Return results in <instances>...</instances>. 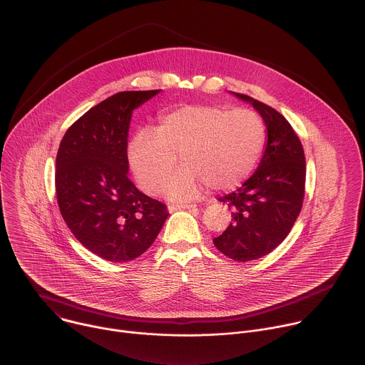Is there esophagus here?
Listing matches in <instances>:
<instances>
[{
  "mask_svg": "<svg viewBox=\"0 0 365 365\" xmlns=\"http://www.w3.org/2000/svg\"><path fill=\"white\" fill-rule=\"evenodd\" d=\"M193 207H196L195 203H178V205H170L169 212H175V210H180V209H193Z\"/></svg>",
  "mask_w": 365,
  "mask_h": 365,
  "instance_id": "34e87169",
  "label": "esophagus"
}]
</instances>
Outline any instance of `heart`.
Here are the masks:
<instances>
[{"instance_id":"1","label":"heart","mask_w":365,"mask_h":365,"mask_svg":"<svg viewBox=\"0 0 365 365\" xmlns=\"http://www.w3.org/2000/svg\"><path fill=\"white\" fill-rule=\"evenodd\" d=\"M265 142V123L254 110L187 104L163 114L155 130L139 132L130 143L129 159L142 189L156 195L179 154L184 166L165 190L175 200H187L205 185L229 190L244 182L255 169Z\"/></svg>"}]
</instances>
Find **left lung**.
<instances>
[{
	"instance_id": "left-lung-1",
	"label": "left lung",
	"mask_w": 365,
	"mask_h": 365,
	"mask_svg": "<svg viewBox=\"0 0 365 365\" xmlns=\"http://www.w3.org/2000/svg\"><path fill=\"white\" fill-rule=\"evenodd\" d=\"M233 94L262 115L268 142L257 172L239 189L219 197L232 209V222L213 237V244L227 258L248 262L272 252L291 232L302 207L307 169L301 140L288 120L262 101Z\"/></svg>"
}]
</instances>
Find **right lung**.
<instances>
[{"mask_svg": "<svg viewBox=\"0 0 365 365\" xmlns=\"http://www.w3.org/2000/svg\"><path fill=\"white\" fill-rule=\"evenodd\" d=\"M159 91H120L103 100L67 129L57 152L61 216L80 244L106 261L140 257L169 216L165 203L128 178L132 113Z\"/></svg>", "mask_w": 365, "mask_h": 365, "instance_id": "1", "label": "right lung"}]
</instances>
